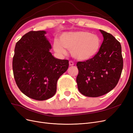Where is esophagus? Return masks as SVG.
Returning a JSON list of instances; mask_svg holds the SVG:
<instances>
[{"mask_svg":"<svg viewBox=\"0 0 133 133\" xmlns=\"http://www.w3.org/2000/svg\"><path fill=\"white\" fill-rule=\"evenodd\" d=\"M69 65H70V66H73V65H74V63H73V62H72V61H69Z\"/></svg>","mask_w":133,"mask_h":133,"instance_id":"1","label":"esophagus"}]
</instances>
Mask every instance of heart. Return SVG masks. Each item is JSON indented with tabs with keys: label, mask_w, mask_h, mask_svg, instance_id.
Wrapping results in <instances>:
<instances>
[{
	"label": "heart",
	"mask_w": 133,
	"mask_h": 133,
	"mask_svg": "<svg viewBox=\"0 0 133 133\" xmlns=\"http://www.w3.org/2000/svg\"><path fill=\"white\" fill-rule=\"evenodd\" d=\"M101 47V39L98 35L87 31H70L63 34L60 42L55 41L53 49L58 54H66V49L70 50L72 57L80 61L94 58Z\"/></svg>",
	"instance_id": "1"
}]
</instances>
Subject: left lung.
Instances as JSON below:
<instances>
[{
  "label": "left lung",
  "instance_id": "left-lung-1",
  "mask_svg": "<svg viewBox=\"0 0 133 133\" xmlns=\"http://www.w3.org/2000/svg\"><path fill=\"white\" fill-rule=\"evenodd\" d=\"M104 40L94 58L76 64L79 91L86 96L98 97L117 85L123 68L120 43L111 34L99 30Z\"/></svg>",
  "mask_w": 133,
  "mask_h": 133
}]
</instances>
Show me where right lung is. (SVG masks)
Listing matches in <instances>:
<instances>
[{"instance_id":"obj_1","label":"right lung","mask_w":133,"mask_h":133,"mask_svg":"<svg viewBox=\"0 0 133 133\" xmlns=\"http://www.w3.org/2000/svg\"><path fill=\"white\" fill-rule=\"evenodd\" d=\"M45 30L31 31L17 43L13 70L19 89L28 97L45 100L55 94L59 77L67 70L68 60L55 58Z\"/></svg>"}]
</instances>
